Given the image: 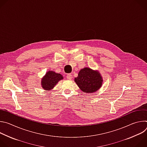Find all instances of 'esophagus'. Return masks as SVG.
Wrapping results in <instances>:
<instances>
[{
  "label": "esophagus",
  "mask_w": 147,
  "mask_h": 147,
  "mask_svg": "<svg viewBox=\"0 0 147 147\" xmlns=\"http://www.w3.org/2000/svg\"><path fill=\"white\" fill-rule=\"evenodd\" d=\"M66 77H67V79H68V80H71V79L73 78V76H72V74H68L66 76Z\"/></svg>",
  "instance_id": "obj_1"
}]
</instances>
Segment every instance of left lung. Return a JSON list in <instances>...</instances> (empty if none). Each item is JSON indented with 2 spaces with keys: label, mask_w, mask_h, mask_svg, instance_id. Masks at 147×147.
<instances>
[{
  "label": "left lung",
  "mask_w": 147,
  "mask_h": 147,
  "mask_svg": "<svg viewBox=\"0 0 147 147\" xmlns=\"http://www.w3.org/2000/svg\"><path fill=\"white\" fill-rule=\"evenodd\" d=\"M74 81L81 90L86 93L96 92L101 87L103 81L99 72L88 67L81 69Z\"/></svg>",
  "instance_id": "8db88e82"
}]
</instances>
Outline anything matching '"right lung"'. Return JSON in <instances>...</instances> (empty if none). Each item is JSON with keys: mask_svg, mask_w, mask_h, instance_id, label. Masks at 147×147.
Wrapping results in <instances>:
<instances>
[{"mask_svg": "<svg viewBox=\"0 0 147 147\" xmlns=\"http://www.w3.org/2000/svg\"><path fill=\"white\" fill-rule=\"evenodd\" d=\"M63 78V77L60 74L56 73L52 71H49L42 79V86L45 90H50L55 87L58 81L62 80Z\"/></svg>", "mask_w": 147, "mask_h": 147, "instance_id": "add662e5", "label": "right lung"}]
</instances>
